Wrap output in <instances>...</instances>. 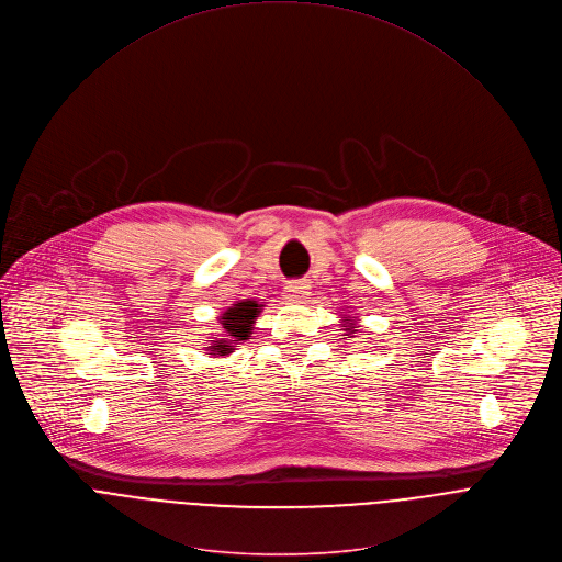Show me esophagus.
I'll use <instances>...</instances> for the list:
<instances>
[{
  "label": "esophagus",
  "instance_id": "esophagus-1",
  "mask_svg": "<svg viewBox=\"0 0 562 562\" xmlns=\"http://www.w3.org/2000/svg\"><path fill=\"white\" fill-rule=\"evenodd\" d=\"M308 293H311V284H308V282H289V284L284 286V302L297 304V302H302Z\"/></svg>",
  "mask_w": 562,
  "mask_h": 562
}]
</instances>
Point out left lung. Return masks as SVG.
I'll list each match as a JSON object with an SVG mask.
<instances>
[{
  "mask_svg": "<svg viewBox=\"0 0 562 562\" xmlns=\"http://www.w3.org/2000/svg\"><path fill=\"white\" fill-rule=\"evenodd\" d=\"M344 324H346V328H344V330H346L348 335H352V333H355V328H357V324H355L352 319H344Z\"/></svg>",
  "mask_w": 562,
  "mask_h": 562,
  "instance_id": "8db88e82",
  "label": "left lung"
}]
</instances>
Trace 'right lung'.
<instances>
[{
    "instance_id": "right-lung-1",
    "label": "right lung",
    "mask_w": 562,
    "mask_h": 562,
    "mask_svg": "<svg viewBox=\"0 0 562 562\" xmlns=\"http://www.w3.org/2000/svg\"><path fill=\"white\" fill-rule=\"evenodd\" d=\"M260 306L256 300H243L236 302L234 306H229L223 315H221V324H223V335L212 339V346H207L212 357H221V355H229L234 352V344H243L245 339L251 337L256 317L260 315Z\"/></svg>"
}]
</instances>
